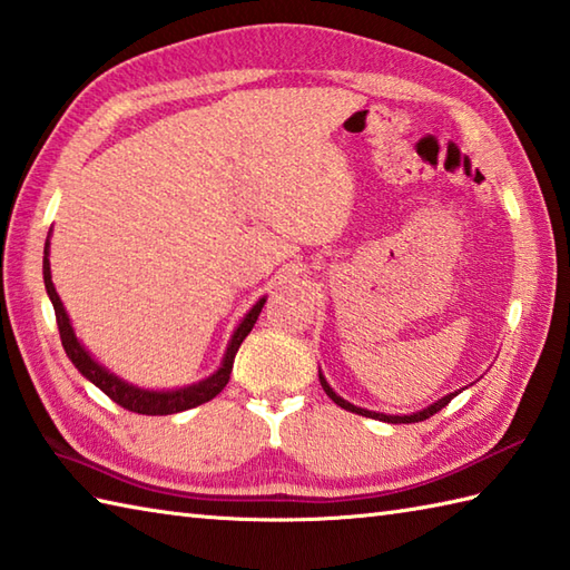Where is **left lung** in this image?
<instances>
[{
	"label": "left lung",
	"mask_w": 570,
	"mask_h": 570,
	"mask_svg": "<svg viewBox=\"0 0 570 570\" xmlns=\"http://www.w3.org/2000/svg\"><path fill=\"white\" fill-rule=\"evenodd\" d=\"M320 383H322V389H324V393H327V396L336 403V405H342L344 411H352V413H358V415H366V417H376V421H386V423H417V421H425V417H431V415H435L438 411H443L445 405L452 401V396H458V393H450V396H445V399H440L438 403H433L431 409H425V411H421V413H413V415H383V413H374V411H364V409H356V405H352V403H346L344 399H340L336 396V393L330 389V383L324 381V376L320 374Z\"/></svg>",
	"instance_id": "left-lung-1"
}]
</instances>
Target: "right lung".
Returning a JSON list of instances; mask_svg holds the SVG:
<instances>
[{
  "instance_id": "obj_1",
  "label": "right lung",
  "mask_w": 570,
  "mask_h": 570,
  "mask_svg": "<svg viewBox=\"0 0 570 570\" xmlns=\"http://www.w3.org/2000/svg\"><path fill=\"white\" fill-rule=\"evenodd\" d=\"M43 285H46V293H49L51 302H53V312H56V324H58V334H61V344L71 358L73 366L83 374L88 381L96 383V386L106 393L108 399H112L118 405H122L125 411H132V413H142V415H171V413H179V411H189L196 409V405H202L206 401L216 399L220 391L226 389V383L230 379V368H234V358L238 346L243 344V340L250 334L255 320H258L261 309L265 305V297L258 299L253 305V309L248 312L243 322L238 324V330L230 336V344L226 350L224 356V364L216 371L214 376H208L206 381L196 383V386L189 389H179V391H142V389H135L130 383L120 381L118 376H112L110 371L102 368L98 362H92V356L83 350V344L76 340L71 322H68L66 309L61 305V297H58L56 287L51 283V268H49V243H46L43 248Z\"/></svg>"
}]
</instances>
